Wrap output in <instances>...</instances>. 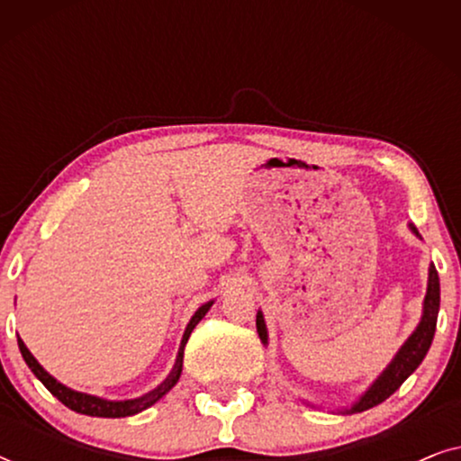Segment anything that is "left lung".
<instances>
[{"label":"left lung","instance_id":"obj_1","mask_svg":"<svg viewBox=\"0 0 461 461\" xmlns=\"http://www.w3.org/2000/svg\"><path fill=\"white\" fill-rule=\"evenodd\" d=\"M409 230H411L418 239H421V235L413 224H409ZM438 308H440V281H438L437 268H434V264H430V268H428V287H426L424 308H421V319L418 327H415L411 336L405 339V344L401 346L393 361L388 363V367L375 377L374 384H371V386L365 390V393L358 396L350 407L338 409L339 413L367 411V409L380 405V402L386 401L390 394H394L396 390L401 388V384L420 367V363L424 361L426 352L430 350L434 331H437ZM256 330H258V336L262 339V344L267 346L268 330H267V321H264L262 311H258L256 314ZM308 405H311V402H308Z\"/></svg>","mask_w":461,"mask_h":461}]
</instances>
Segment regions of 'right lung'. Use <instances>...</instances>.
Listing matches in <instances>:
<instances>
[{
    "label": "right lung",
    "instance_id": "right-lung-1",
    "mask_svg": "<svg viewBox=\"0 0 461 461\" xmlns=\"http://www.w3.org/2000/svg\"><path fill=\"white\" fill-rule=\"evenodd\" d=\"M213 304V300L205 302L203 306H199L194 314L188 321L186 330H185V336H182V342H180V348H178V357H176V363L172 371H169V375L163 380L159 386L150 390V393L138 396V399H125V401H109V399H100V396H94V394H86V393H77V390L65 386V384H60L56 380L54 375H50L46 369L41 367L40 363H37V358L31 355V350L24 346V342L21 338H18V348H21V355L24 358V363L29 365V369L33 371L37 380H40L43 386H46L50 393H52L56 399H59L62 405H67L68 409H73V411L77 413H84V415H92V418H128V415H136L144 411V409H149L150 405H155L157 401L161 399V396H166L169 390L176 386V382L180 380V374H182V358H185V346L188 342V338H191V333L194 327L201 319L205 317L207 311H210Z\"/></svg>",
    "mask_w": 461,
    "mask_h": 461
}]
</instances>
